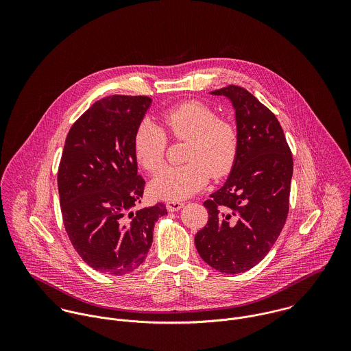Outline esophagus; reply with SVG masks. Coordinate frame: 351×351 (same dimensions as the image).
<instances>
[{
  "mask_svg": "<svg viewBox=\"0 0 351 351\" xmlns=\"http://www.w3.org/2000/svg\"><path fill=\"white\" fill-rule=\"evenodd\" d=\"M182 206H184V202H181V201H167L166 202V208L169 212L180 210Z\"/></svg>",
  "mask_w": 351,
  "mask_h": 351,
  "instance_id": "34e87169",
  "label": "esophagus"
}]
</instances>
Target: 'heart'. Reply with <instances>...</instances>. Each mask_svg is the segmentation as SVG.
Returning <instances> with one entry per match:
<instances>
[{"label":"heart","mask_w":351,"mask_h":351,"mask_svg":"<svg viewBox=\"0 0 351 351\" xmlns=\"http://www.w3.org/2000/svg\"><path fill=\"white\" fill-rule=\"evenodd\" d=\"M165 131L177 141H188L182 166L163 169L150 184V192L163 200L193 196L209 181L231 171L239 151L237 125L217 117L215 109L201 101L177 104L160 114ZM151 120H143L134 135V152L147 173H156L165 163L167 136Z\"/></svg>","instance_id":"heart-1"}]
</instances>
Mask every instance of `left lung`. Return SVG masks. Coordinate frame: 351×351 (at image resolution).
Here are the masks:
<instances>
[{
  "label": "left lung",
  "instance_id": "left-lung-1",
  "mask_svg": "<svg viewBox=\"0 0 351 351\" xmlns=\"http://www.w3.org/2000/svg\"><path fill=\"white\" fill-rule=\"evenodd\" d=\"M210 95L232 102L239 151L224 185L204 202L209 217L195 243L209 266L238 274L259 263L282 231L293 158L277 117L250 92L230 85Z\"/></svg>",
  "mask_w": 351,
  "mask_h": 351
}]
</instances>
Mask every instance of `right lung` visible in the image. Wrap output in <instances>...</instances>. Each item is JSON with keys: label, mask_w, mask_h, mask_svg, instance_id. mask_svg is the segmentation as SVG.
I'll list each match as a JSON object with an SVG mask.
<instances>
[{"label": "right lung", "mask_w": 351, "mask_h": 351, "mask_svg": "<svg viewBox=\"0 0 351 351\" xmlns=\"http://www.w3.org/2000/svg\"><path fill=\"white\" fill-rule=\"evenodd\" d=\"M146 96H108L70 128L58 170L63 224L71 245L95 270L124 276L138 269L166 206L134 210L145 180L138 174L134 135L151 105Z\"/></svg>", "instance_id": "obj_1"}]
</instances>
